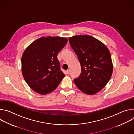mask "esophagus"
Returning a JSON list of instances; mask_svg holds the SVG:
<instances>
[{"label": "esophagus", "mask_w": 134, "mask_h": 134, "mask_svg": "<svg viewBox=\"0 0 134 134\" xmlns=\"http://www.w3.org/2000/svg\"><path fill=\"white\" fill-rule=\"evenodd\" d=\"M70 69H68V70L66 71V73H67V74H69L70 73Z\"/></svg>", "instance_id": "esophagus-1"}]
</instances>
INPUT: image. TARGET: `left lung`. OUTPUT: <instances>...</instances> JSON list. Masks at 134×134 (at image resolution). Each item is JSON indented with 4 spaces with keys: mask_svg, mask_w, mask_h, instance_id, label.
I'll use <instances>...</instances> for the list:
<instances>
[{
    "mask_svg": "<svg viewBox=\"0 0 134 134\" xmlns=\"http://www.w3.org/2000/svg\"><path fill=\"white\" fill-rule=\"evenodd\" d=\"M69 43L77 55L81 73L74 82L83 93L93 95L108 83L113 71L110 52L102 42L88 35L70 37Z\"/></svg>",
    "mask_w": 134,
    "mask_h": 134,
    "instance_id": "1",
    "label": "left lung"
}]
</instances>
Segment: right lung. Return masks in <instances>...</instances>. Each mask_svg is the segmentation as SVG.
<instances>
[{
  "mask_svg": "<svg viewBox=\"0 0 134 134\" xmlns=\"http://www.w3.org/2000/svg\"><path fill=\"white\" fill-rule=\"evenodd\" d=\"M68 41L66 37H41L33 42L23 53L22 72L28 85L35 92L44 95L58 87L65 74L57 58Z\"/></svg>",
  "mask_w": 134,
  "mask_h": 134,
  "instance_id": "obj_1",
  "label": "right lung"
}]
</instances>
